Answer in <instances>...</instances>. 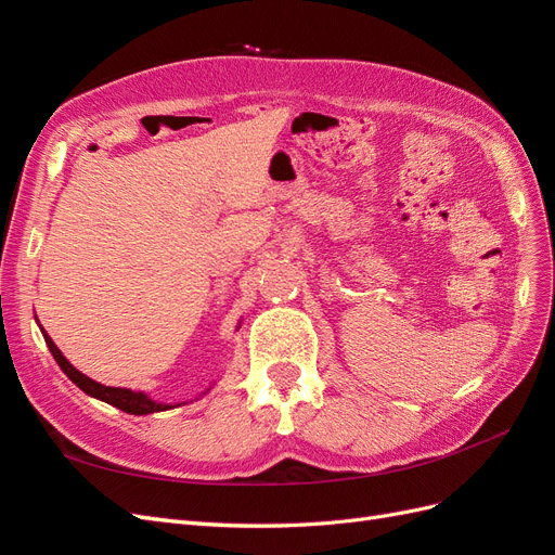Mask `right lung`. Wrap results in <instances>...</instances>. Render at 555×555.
I'll return each instance as SVG.
<instances>
[{"instance_id":"right-lung-1","label":"right lung","mask_w":555,"mask_h":555,"mask_svg":"<svg viewBox=\"0 0 555 555\" xmlns=\"http://www.w3.org/2000/svg\"><path fill=\"white\" fill-rule=\"evenodd\" d=\"M41 331H43V328H41ZM43 338H46V345H48V349H50V354H53V359L57 361V365L62 367L64 375L69 377V379L78 386V389H82L88 396L104 400V402H108V405H113V408H117V410L129 412V414H139V416H141V414H153V412H164V410L176 408V405H164V402H155L153 398H147L145 393H139V391L117 389V386H104V384H99V382L90 379L88 375L78 373L76 367L62 357V351L57 349V345H55L53 340H50V335H48L46 331H43ZM180 405H182V402H180Z\"/></svg>"}]
</instances>
